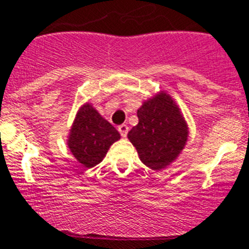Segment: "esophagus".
<instances>
[{"instance_id":"obj_1","label":"esophagus","mask_w":249,"mask_h":249,"mask_svg":"<svg viewBox=\"0 0 249 249\" xmlns=\"http://www.w3.org/2000/svg\"><path fill=\"white\" fill-rule=\"evenodd\" d=\"M118 132H120L121 136L124 138L127 136V133H128V126H127V124H121V126H118Z\"/></svg>"}]
</instances>
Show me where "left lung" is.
<instances>
[{"mask_svg": "<svg viewBox=\"0 0 249 249\" xmlns=\"http://www.w3.org/2000/svg\"><path fill=\"white\" fill-rule=\"evenodd\" d=\"M138 124L128 132L141 160L152 169L168 166L181 153L188 128L181 112L166 93L147 101L137 111Z\"/></svg>", "mask_w": 249, "mask_h": 249, "instance_id": "8db88e82", "label": "left lung"}]
</instances>
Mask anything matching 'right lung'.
Here are the masks:
<instances>
[{
    "label": "right lung",
    "mask_w": 249,
    "mask_h": 249,
    "mask_svg": "<svg viewBox=\"0 0 249 249\" xmlns=\"http://www.w3.org/2000/svg\"><path fill=\"white\" fill-rule=\"evenodd\" d=\"M120 133L111 123L101 117L91 105L82 106L71 128L68 147L76 160L87 168L98 164Z\"/></svg>",
    "instance_id": "right-lung-1"
}]
</instances>
